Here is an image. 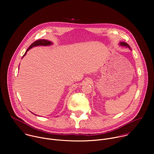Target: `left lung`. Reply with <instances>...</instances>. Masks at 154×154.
<instances>
[{"label":"left lung","instance_id":"left-lung-1","mask_svg":"<svg viewBox=\"0 0 154 154\" xmlns=\"http://www.w3.org/2000/svg\"><path fill=\"white\" fill-rule=\"evenodd\" d=\"M120 45H121V46H127V47H128V48H130V46H128V45H127V44L126 42H120Z\"/></svg>","mask_w":154,"mask_h":154}]
</instances>
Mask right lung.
Instances as JSON below:
<instances>
[{
  "label": "right lung",
  "instance_id": "right-lung-1",
  "mask_svg": "<svg viewBox=\"0 0 154 154\" xmlns=\"http://www.w3.org/2000/svg\"><path fill=\"white\" fill-rule=\"evenodd\" d=\"M52 44V42L51 41H49L48 40H46V39H38L37 41H35V42H33L32 45L29 47V48L27 49V51L26 52L25 54L24 55V56L26 54L27 52L28 51H29L31 48H32L33 47H35V46H48V45H51ZM23 56V57H24Z\"/></svg>",
  "mask_w": 154,
  "mask_h": 154
}]
</instances>
